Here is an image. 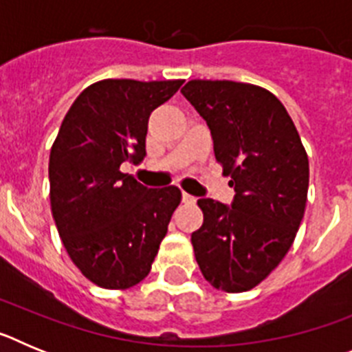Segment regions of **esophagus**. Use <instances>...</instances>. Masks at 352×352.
<instances>
[{"label": "esophagus", "instance_id": "obj_1", "mask_svg": "<svg viewBox=\"0 0 352 352\" xmlns=\"http://www.w3.org/2000/svg\"><path fill=\"white\" fill-rule=\"evenodd\" d=\"M183 203L185 204H195V201H197V199L194 197V195H190V194H186V192H183Z\"/></svg>", "mask_w": 352, "mask_h": 352}]
</instances>
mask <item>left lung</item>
<instances>
[{
    "label": "left lung",
    "instance_id": "obj_1",
    "mask_svg": "<svg viewBox=\"0 0 352 352\" xmlns=\"http://www.w3.org/2000/svg\"><path fill=\"white\" fill-rule=\"evenodd\" d=\"M182 93L206 120L214 158L236 192L231 208L197 201L204 222L192 232L195 261L214 289L250 291L296 238L307 206L309 157L291 116L268 89L194 79Z\"/></svg>",
    "mask_w": 352,
    "mask_h": 352
}]
</instances>
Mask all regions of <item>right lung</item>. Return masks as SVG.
Masks as SVG:
<instances>
[{
	"label": "right lung",
	"instance_id": "right-lung-1",
	"mask_svg": "<svg viewBox=\"0 0 352 352\" xmlns=\"http://www.w3.org/2000/svg\"><path fill=\"white\" fill-rule=\"evenodd\" d=\"M183 82H93L52 142V217L72 263L98 287L123 291L144 280L182 203L176 186L151 190L120 167L144 158L149 114Z\"/></svg>",
	"mask_w": 352,
	"mask_h": 352
}]
</instances>
